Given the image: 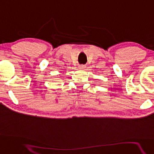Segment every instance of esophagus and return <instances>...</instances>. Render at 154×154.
I'll return each instance as SVG.
<instances>
[{"instance_id":"34e87169","label":"esophagus","mask_w":154,"mask_h":154,"mask_svg":"<svg viewBox=\"0 0 154 154\" xmlns=\"http://www.w3.org/2000/svg\"><path fill=\"white\" fill-rule=\"evenodd\" d=\"M79 68H81V69H85V68H86V65H79Z\"/></svg>"}]
</instances>
